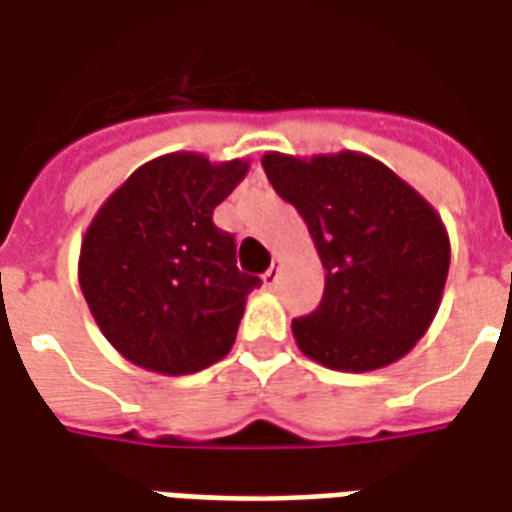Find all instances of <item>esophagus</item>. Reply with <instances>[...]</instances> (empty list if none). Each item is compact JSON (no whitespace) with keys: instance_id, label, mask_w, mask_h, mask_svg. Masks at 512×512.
I'll use <instances>...</instances> for the list:
<instances>
[{"instance_id":"1","label":"esophagus","mask_w":512,"mask_h":512,"mask_svg":"<svg viewBox=\"0 0 512 512\" xmlns=\"http://www.w3.org/2000/svg\"><path fill=\"white\" fill-rule=\"evenodd\" d=\"M278 281H281V264H272L270 270L261 275V283H264L267 289H275V286H278Z\"/></svg>"}]
</instances>
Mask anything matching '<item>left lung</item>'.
<instances>
[{
    "mask_svg": "<svg viewBox=\"0 0 512 512\" xmlns=\"http://www.w3.org/2000/svg\"><path fill=\"white\" fill-rule=\"evenodd\" d=\"M275 193L300 212L324 267V297L292 333L313 363L365 374L414 349L442 305L450 237L417 190L363 152H264Z\"/></svg>",
    "mask_w": 512,
    "mask_h": 512,
    "instance_id": "8db88e82",
    "label": "left lung"
}]
</instances>
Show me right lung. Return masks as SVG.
Masks as SVG:
<instances>
[{
  "mask_svg": "<svg viewBox=\"0 0 512 512\" xmlns=\"http://www.w3.org/2000/svg\"><path fill=\"white\" fill-rule=\"evenodd\" d=\"M245 158L169 152L138 166L84 231L78 283L92 319L128 363L163 376L210 368L234 346L259 278L212 212L248 177Z\"/></svg>",
  "mask_w": 512,
  "mask_h": 512,
  "instance_id": "right-lung-1",
  "label": "right lung"
}]
</instances>
